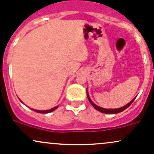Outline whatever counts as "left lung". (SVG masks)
I'll use <instances>...</instances> for the list:
<instances>
[{"instance_id":"1","label":"left lung","mask_w":154,"mask_h":154,"mask_svg":"<svg viewBox=\"0 0 154 154\" xmlns=\"http://www.w3.org/2000/svg\"><path fill=\"white\" fill-rule=\"evenodd\" d=\"M87 97H88V99L89 102H90L91 104H92L93 107L95 108L96 110L99 111V112H103V113H106V114H116V113H119V112H122V111H124V109H126V108L129 107V106L131 105V103L134 102L135 98H136V97L134 98V99H133L131 102H129L127 104H126V105L124 106V107H122L117 108V109H106V108H102L101 107H99V106H97L96 104H94V103L91 101L90 96H89V95H88V91H87Z\"/></svg>"}]
</instances>
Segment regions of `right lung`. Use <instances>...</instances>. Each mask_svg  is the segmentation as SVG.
Wrapping results in <instances>:
<instances>
[{"instance_id":"1","label":"right lung","mask_w":154,"mask_h":154,"mask_svg":"<svg viewBox=\"0 0 154 154\" xmlns=\"http://www.w3.org/2000/svg\"><path fill=\"white\" fill-rule=\"evenodd\" d=\"M21 101V100H20ZM21 102L22 103H23V102H22L21 101ZM58 107V106H57V107H53V108H52V109H47V110H37V109H33V111H35V112H39V113H49V112H52V111H54L55 110V109H56Z\"/></svg>"}]
</instances>
